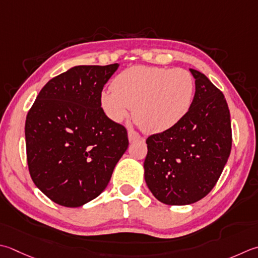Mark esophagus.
<instances>
[{"label":"esophagus","mask_w":258,"mask_h":258,"mask_svg":"<svg viewBox=\"0 0 258 258\" xmlns=\"http://www.w3.org/2000/svg\"><path fill=\"white\" fill-rule=\"evenodd\" d=\"M141 139V136L139 133L134 132V131H128V140L130 142H134V141H138Z\"/></svg>","instance_id":"1"}]
</instances>
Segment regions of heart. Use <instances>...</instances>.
I'll return each mask as SVG.
<instances>
[{
    "mask_svg": "<svg viewBox=\"0 0 258 258\" xmlns=\"http://www.w3.org/2000/svg\"><path fill=\"white\" fill-rule=\"evenodd\" d=\"M195 80L188 70L134 66L99 96L106 116L122 123L133 108L134 119L148 133H162L182 120L192 106Z\"/></svg>",
    "mask_w": 258,
    "mask_h": 258,
    "instance_id": "1",
    "label": "heart"
}]
</instances>
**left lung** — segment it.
<instances>
[{"label": "left lung", "instance_id": "8db88e82", "mask_svg": "<svg viewBox=\"0 0 258 258\" xmlns=\"http://www.w3.org/2000/svg\"><path fill=\"white\" fill-rule=\"evenodd\" d=\"M192 106L181 122L146 140L144 178L161 203L184 206L208 195L231 150V124L224 94L198 70Z\"/></svg>", "mask_w": 258, "mask_h": 258}]
</instances>
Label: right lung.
<instances>
[{"label":"right lung","instance_id":"obj_1","mask_svg":"<svg viewBox=\"0 0 258 258\" xmlns=\"http://www.w3.org/2000/svg\"><path fill=\"white\" fill-rule=\"evenodd\" d=\"M118 66L70 68L44 85L27 115L30 175L60 206L76 208L98 197L127 150V131L99 102Z\"/></svg>","mask_w":258,"mask_h":258}]
</instances>
